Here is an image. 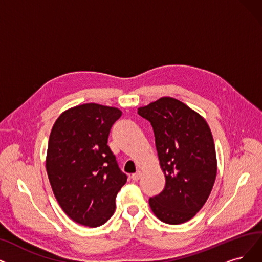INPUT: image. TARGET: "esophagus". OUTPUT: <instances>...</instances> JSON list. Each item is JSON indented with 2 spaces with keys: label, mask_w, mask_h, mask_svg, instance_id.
<instances>
[{
  "label": "esophagus",
  "mask_w": 262,
  "mask_h": 262,
  "mask_svg": "<svg viewBox=\"0 0 262 262\" xmlns=\"http://www.w3.org/2000/svg\"><path fill=\"white\" fill-rule=\"evenodd\" d=\"M141 176H142V173L141 172H138V173H134V174H132L131 175V179L133 180V181H139L140 179H141Z\"/></svg>",
  "instance_id": "esophagus-1"
}]
</instances>
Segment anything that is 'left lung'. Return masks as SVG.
Masks as SVG:
<instances>
[{
	"instance_id": "obj_1",
	"label": "left lung",
	"mask_w": 262,
	"mask_h": 262,
	"mask_svg": "<svg viewBox=\"0 0 262 262\" xmlns=\"http://www.w3.org/2000/svg\"><path fill=\"white\" fill-rule=\"evenodd\" d=\"M138 114L154 130L164 189L149 199L161 222L180 225L205 204L215 183L217 160L213 135L205 119L183 102L163 97Z\"/></svg>"
}]
</instances>
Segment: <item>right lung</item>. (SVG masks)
I'll return each instance as SVG.
<instances>
[{
    "label": "right lung",
    "instance_id": "1",
    "mask_svg": "<svg viewBox=\"0 0 262 262\" xmlns=\"http://www.w3.org/2000/svg\"><path fill=\"white\" fill-rule=\"evenodd\" d=\"M120 116L116 107L87 103L62 113L51 129L48 179L62 210L79 225L105 224L127 182L107 145L112 125Z\"/></svg>",
    "mask_w": 262,
    "mask_h": 262
}]
</instances>
